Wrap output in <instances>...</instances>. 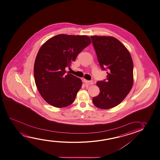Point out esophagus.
<instances>
[{
    "mask_svg": "<svg viewBox=\"0 0 160 160\" xmlns=\"http://www.w3.org/2000/svg\"><path fill=\"white\" fill-rule=\"evenodd\" d=\"M83 82L84 83H86L88 85H92L93 83V82L92 81H88V80H86V79H83Z\"/></svg>",
    "mask_w": 160,
    "mask_h": 160,
    "instance_id": "obj_1",
    "label": "esophagus"
}]
</instances>
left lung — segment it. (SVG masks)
Returning a JSON list of instances; mask_svg holds the SVG:
<instances>
[{"label": "left lung", "instance_id": "obj_1", "mask_svg": "<svg viewBox=\"0 0 160 160\" xmlns=\"http://www.w3.org/2000/svg\"><path fill=\"white\" fill-rule=\"evenodd\" d=\"M91 38L101 69L107 71V79L97 82L100 94L93 98V103L101 109H109L122 102L132 88V58L114 37L93 36Z\"/></svg>", "mask_w": 160, "mask_h": 160}]
</instances>
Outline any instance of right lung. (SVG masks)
<instances>
[{
	"label": "right lung",
	"instance_id": "1",
	"mask_svg": "<svg viewBox=\"0 0 160 160\" xmlns=\"http://www.w3.org/2000/svg\"><path fill=\"white\" fill-rule=\"evenodd\" d=\"M91 43L87 36L60 34L45 42L39 49L34 64L37 89L48 104L58 108L74 102L82 81L72 74H65V68Z\"/></svg>",
	"mask_w": 160,
	"mask_h": 160
}]
</instances>
